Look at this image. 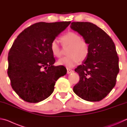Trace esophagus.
<instances>
[{"label":"esophagus","instance_id":"esophagus-1","mask_svg":"<svg viewBox=\"0 0 127 127\" xmlns=\"http://www.w3.org/2000/svg\"><path fill=\"white\" fill-rule=\"evenodd\" d=\"M66 70H67V74H70V73H72L74 72V71L73 70L70 69L69 68H67L66 69Z\"/></svg>","mask_w":127,"mask_h":127}]
</instances>
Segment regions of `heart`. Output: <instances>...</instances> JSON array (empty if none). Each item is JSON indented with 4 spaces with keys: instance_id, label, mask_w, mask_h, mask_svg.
Wrapping results in <instances>:
<instances>
[{
    "instance_id": "b5f03b06",
    "label": "heart",
    "mask_w": 127,
    "mask_h": 127,
    "mask_svg": "<svg viewBox=\"0 0 127 127\" xmlns=\"http://www.w3.org/2000/svg\"><path fill=\"white\" fill-rule=\"evenodd\" d=\"M81 38L79 34L74 32H69L62 36L63 45L69 46L67 51L69 56L59 60V64L72 68L79 61H84L87 58L89 53V46L86 40ZM50 49L54 56L57 58L62 57V50L57 40H52Z\"/></svg>"
}]
</instances>
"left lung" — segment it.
Wrapping results in <instances>:
<instances>
[{"instance_id": "obj_1", "label": "left lung", "mask_w": 127, "mask_h": 127, "mask_svg": "<svg viewBox=\"0 0 127 127\" xmlns=\"http://www.w3.org/2000/svg\"><path fill=\"white\" fill-rule=\"evenodd\" d=\"M70 28L83 36L89 46L86 61L75 71L79 81L73 91L84 100L99 102L116 84L119 58L112 38L99 27L90 22H72Z\"/></svg>"}]
</instances>
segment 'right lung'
<instances>
[{"label": "right lung", "mask_w": 127, "mask_h": 127, "mask_svg": "<svg viewBox=\"0 0 127 127\" xmlns=\"http://www.w3.org/2000/svg\"><path fill=\"white\" fill-rule=\"evenodd\" d=\"M70 23H36L14 41L8 53V75L12 88L25 102L38 103L49 97L57 80L66 74L65 67L53 65L56 59L50 45Z\"/></svg>", "instance_id": "right-lung-1"}]
</instances>
